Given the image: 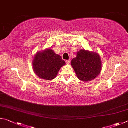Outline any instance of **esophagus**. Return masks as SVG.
<instances>
[{
  "instance_id": "1",
  "label": "esophagus",
  "mask_w": 128,
  "mask_h": 128,
  "mask_svg": "<svg viewBox=\"0 0 128 128\" xmlns=\"http://www.w3.org/2000/svg\"><path fill=\"white\" fill-rule=\"evenodd\" d=\"M71 62V60H66V63L67 64H70Z\"/></svg>"
}]
</instances>
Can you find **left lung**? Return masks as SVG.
Here are the masks:
<instances>
[{"instance_id":"1","label":"left lung","mask_w":128,"mask_h":128,"mask_svg":"<svg viewBox=\"0 0 128 128\" xmlns=\"http://www.w3.org/2000/svg\"><path fill=\"white\" fill-rule=\"evenodd\" d=\"M77 77L82 82H89L98 76L101 71V60L97 53L81 50L71 60Z\"/></svg>"}]
</instances>
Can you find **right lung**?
I'll return each mask as SVG.
<instances>
[{
	"label": "right lung",
	"mask_w": 128,
	"mask_h": 128,
	"mask_svg": "<svg viewBox=\"0 0 128 128\" xmlns=\"http://www.w3.org/2000/svg\"><path fill=\"white\" fill-rule=\"evenodd\" d=\"M65 64L60 56L49 49L35 55L33 60V68L38 76L49 80L54 79L60 68Z\"/></svg>",
	"instance_id": "right-lung-1"
}]
</instances>
